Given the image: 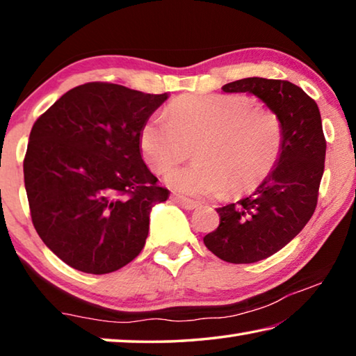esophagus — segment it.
Here are the masks:
<instances>
[{
	"mask_svg": "<svg viewBox=\"0 0 356 356\" xmlns=\"http://www.w3.org/2000/svg\"><path fill=\"white\" fill-rule=\"evenodd\" d=\"M171 200H172L174 202H176V204H179L180 207H184V209H186V210H195V209H197V206H200V204H197V202L191 201V200H186V197L177 196V195H172Z\"/></svg>",
	"mask_w": 356,
	"mask_h": 356,
	"instance_id": "obj_1",
	"label": "esophagus"
}]
</instances>
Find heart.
<instances>
[{"instance_id":"heart-1","label":"heart","mask_w":356,"mask_h":356,"mask_svg":"<svg viewBox=\"0 0 356 356\" xmlns=\"http://www.w3.org/2000/svg\"><path fill=\"white\" fill-rule=\"evenodd\" d=\"M170 118L152 114L140 130L143 160L165 172L166 184L190 196H240L254 190L278 165L284 125L278 113L242 94L184 95L168 106Z\"/></svg>"}]
</instances>
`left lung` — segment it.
<instances>
[{"instance_id": "8db88e82", "label": "left lung", "mask_w": 356, "mask_h": 356, "mask_svg": "<svg viewBox=\"0 0 356 356\" xmlns=\"http://www.w3.org/2000/svg\"><path fill=\"white\" fill-rule=\"evenodd\" d=\"M222 91L254 94L284 125V146L272 174L251 196L216 209L220 226L204 237L221 261L252 264L284 248L311 220L327 141L317 104L297 84L252 76L227 83Z\"/></svg>"}]
</instances>
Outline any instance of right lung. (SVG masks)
Segmentation results:
<instances>
[{"label": "right lung", "mask_w": 356, "mask_h": 356, "mask_svg": "<svg viewBox=\"0 0 356 356\" xmlns=\"http://www.w3.org/2000/svg\"><path fill=\"white\" fill-rule=\"evenodd\" d=\"M166 99L94 81L34 122L23 160L31 220L72 268L111 273L144 248L150 210L170 191L143 161L140 130Z\"/></svg>", "instance_id": "right-lung-1"}]
</instances>
